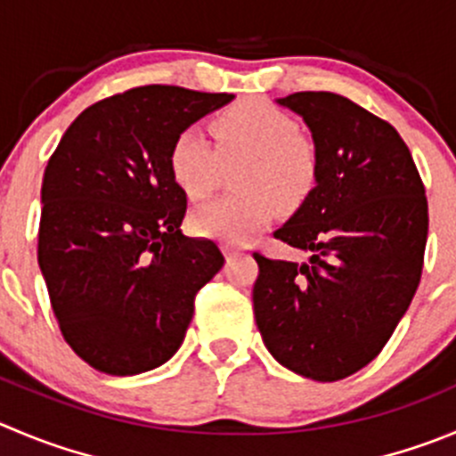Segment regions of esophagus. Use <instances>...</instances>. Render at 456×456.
<instances>
[{"label": "esophagus", "mask_w": 456, "mask_h": 456, "mask_svg": "<svg viewBox=\"0 0 456 456\" xmlns=\"http://www.w3.org/2000/svg\"><path fill=\"white\" fill-rule=\"evenodd\" d=\"M221 250H224L225 257H231V255L240 253V250H244V248H241V246H235V244H224L221 246Z\"/></svg>", "instance_id": "1"}]
</instances>
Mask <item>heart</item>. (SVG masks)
<instances>
[{
    "mask_svg": "<svg viewBox=\"0 0 456 456\" xmlns=\"http://www.w3.org/2000/svg\"><path fill=\"white\" fill-rule=\"evenodd\" d=\"M210 129L215 147L197 129H185L167 154L172 179L194 201L215 192L224 166L244 160L235 176L241 194L215 199L192 212L190 225L197 235L244 241L273 219L277 203L296 208L309 197L318 175L315 147L280 107L262 98L240 101L219 111Z\"/></svg>",
    "mask_w": 456,
    "mask_h": 456,
    "instance_id": "b5f03b06",
    "label": "heart"
}]
</instances>
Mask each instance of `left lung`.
Returning a JSON list of instances; mask_svg holds the SVG:
<instances>
[{
	"label": "left lung",
	"instance_id": "left-lung-1",
	"mask_svg": "<svg viewBox=\"0 0 456 456\" xmlns=\"http://www.w3.org/2000/svg\"><path fill=\"white\" fill-rule=\"evenodd\" d=\"M275 102L305 120L318 156L315 188L275 237L311 257L255 253V322L280 365L333 383L374 361L414 297L426 188L396 129L345 95L300 91Z\"/></svg>",
	"mask_w": 456,
	"mask_h": 456
}]
</instances>
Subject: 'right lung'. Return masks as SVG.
I'll list each match as a JSON object with an SVG mask.
<instances>
[{
  "label": "right lung",
  "instance_id": "obj_1",
  "mask_svg": "<svg viewBox=\"0 0 456 456\" xmlns=\"http://www.w3.org/2000/svg\"><path fill=\"white\" fill-rule=\"evenodd\" d=\"M150 85L82 111L42 181L37 262L60 331L86 365L134 376L179 351L194 296L224 266L210 240L181 232L185 194L167 154L181 132L232 102Z\"/></svg>",
  "mask_w": 456,
  "mask_h": 456
}]
</instances>
